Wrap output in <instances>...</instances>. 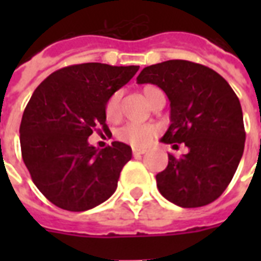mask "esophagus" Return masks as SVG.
<instances>
[{
  "label": "esophagus",
  "mask_w": 261,
  "mask_h": 261,
  "mask_svg": "<svg viewBox=\"0 0 261 261\" xmlns=\"http://www.w3.org/2000/svg\"><path fill=\"white\" fill-rule=\"evenodd\" d=\"M145 153H146V149H138V147H134V149H133V154H134L135 157H137V155L145 154Z\"/></svg>",
  "instance_id": "obj_1"
}]
</instances>
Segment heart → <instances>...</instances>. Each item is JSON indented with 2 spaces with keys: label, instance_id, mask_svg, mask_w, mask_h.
<instances>
[{
  "label": "heart",
  "instance_id": "obj_1",
  "mask_svg": "<svg viewBox=\"0 0 261 261\" xmlns=\"http://www.w3.org/2000/svg\"><path fill=\"white\" fill-rule=\"evenodd\" d=\"M143 94L149 101L153 104L154 100L160 96H164L161 89L154 85H146L143 88ZM120 97L122 92L118 90L110 96L106 104V116L108 120H116L120 115ZM159 134V127L153 123H126L116 131V137L119 141L126 142L134 147H146L149 146Z\"/></svg>",
  "mask_w": 261,
  "mask_h": 261
}]
</instances>
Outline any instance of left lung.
Instances as JSON below:
<instances>
[{
	"instance_id": "left-lung-1",
	"label": "left lung",
	"mask_w": 261,
	"mask_h": 261,
	"mask_svg": "<svg viewBox=\"0 0 261 261\" xmlns=\"http://www.w3.org/2000/svg\"><path fill=\"white\" fill-rule=\"evenodd\" d=\"M137 83L157 85L171 101V126L161 142L188 147L181 159L168 154V167L155 176L161 195L186 208L214 202L234 176L245 145L234 90L210 67L182 59L145 67Z\"/></svg>"
}]
</instances>
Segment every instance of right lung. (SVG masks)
<instances>
[{
	"mask_svg": "<svg viewBox=\"0 0 261 261\" xmlns=\"http://www.w3.org/2000/svg\"><path fill=\"white\" fill-rule=\"evenodd\" d=\"M139 66L81 63L50 74L31 96L20 124L22 161L38 190L55 206L85 211L114 194L131 147L115 141L98 150L88 138L108 130L106 104Z\"/></svg>",
	"mask_w": 261,
	"mask_h": 261,
	"instance_id": "add662e5",
	"label": "right lung"
}]
</instances>
